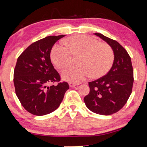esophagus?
Segmentation results:
<instances>
[{"label": "esophagus", "mask_w": 147, "mask_h": 147, "mask_svg": "<svg viewBox=\"0 0 147 147\" xmlns=\"http://www.w3.org/2000/svg\"><path fill=\"white\" fill-rule=\"evenodd\" d=\"M77 85H78V84H75L73 83H69L70 87H75V86H77Z\"/></svg>", "instance_id": "esophagus-1"}]
</instances>
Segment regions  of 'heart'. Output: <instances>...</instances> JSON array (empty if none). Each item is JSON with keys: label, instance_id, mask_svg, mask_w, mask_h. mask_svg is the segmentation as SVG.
<instances>
[{"label": "heart", "instance_id": "1", "mask_svg": "<svg viewBox=\"0 0 147 147\" xmlns=\"http://www.w3.org/2000/svg\"><path fill=\"white\" fill-rule=\"evenodd\" d=\"M64 44H56L51 51V59L56 67L63 69L72 61V54H80L77 66H70L62 72L66 81L79 83L92 75L99 77L106 74L113 62V50L108 45L85 35L68 38Z\"/></svg>", "mask_w": 147, "mask_h": 147}]
</instances>
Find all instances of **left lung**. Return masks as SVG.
<instances>
[{
    "label": "left lung",
    "instance_id": "left-lung-1",
    "mask_svg": "<svg viewBox=\"0 0 147 147\" xmlns=\"http://www.w3.org/2000/svg\"><path fill=\"white\" fill-rule=\"evenodd\" d=\"M112 49L113 65L103 77L89 82V93L84 97L87 108L100 115L108 116L124 107L132 93L134 83L131 58L127 51L116 40L95 33Z\"/></svg>",
    "mask_w": 147,
    "mask_h": 147
}]
</instances>
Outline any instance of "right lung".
Returning a JSON list of instances; mask_svg holds the SVG:
<instances>
[{
	"mask_svg": "<svg viewBox=\"0 0 147 147\" xmlns=\"http://www.w3.org/2000/svg\"><path fill=\"white\" fill-rule=\"evenodd\" d=\"M65 35L48 36L33 43L17 58L13 82L15 93L28 112L44 116L60 106L66 91V82L52 65L50 52L54 44ZM58 82L57 86L49 85Z\"/></svg>",
	"mask_w": 147,
	"mask_h": 147,
	"instance_id": "right-lung-1",
	"label": "right lung"
}]
</instances>
